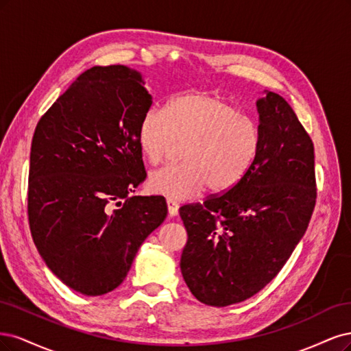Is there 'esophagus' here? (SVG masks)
<instances>
[{"label": "esophagus", "instance_id": "1", "mask_svg": "<svg viewBox=\"0 0 351 351\" xmlns=\"http://www.w3.org/2000/svg\"><path fill=\"white\" fill-rule=\"evenodd\" d=\"M167 211H169V216H172V217H175V216H178V213H179V204H178V201H175V199H171V198H167Z\"/></svg>", "mask_w": 351, "mask_h": 351}]
</instances>
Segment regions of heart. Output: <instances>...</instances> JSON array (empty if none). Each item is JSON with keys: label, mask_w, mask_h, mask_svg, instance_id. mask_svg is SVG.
<instances>
[{"label": "heart", "mask_w": 351, "mask_h": 351, "mask_svg": "<svg viewBox=\"0 0 351 351\" xmlns=\"http://www.w3.org/2000/svg\"><path fill=\"white\" fill-rule=\"evenodd\" d=\"M184 144V163L157 169L149 178L156 194L189 199L210 188H234L250 173L261 150L258 122L220 96L189 93L175 97L167 109L153 108L138 125V144L152 165L166 162Z\"/></svg>", "instance_id": "heart-1"}]
</instances>
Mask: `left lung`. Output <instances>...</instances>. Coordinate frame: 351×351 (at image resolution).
Returning a JSON list of instances; mask_svg holds the SVG:
<instances>
[{
    "label": "left lung",
    "instance_id": "obj_1",
    "mask_svg": "<svg viewBox=\"0 0 351 351\" xmlns=\"http://www.w3.org/2000/svg\"><path fill=\"white\" fill-rule=\"evenodd\" d=\"M261 150L234 188L179 208L188 233L180 269L208 306L252 298L285 267L316 202L313 143L280 95L256 101Z\"/></svg>",
    "mask_w": 351,
    "mask_h": 351
}]
</instances>
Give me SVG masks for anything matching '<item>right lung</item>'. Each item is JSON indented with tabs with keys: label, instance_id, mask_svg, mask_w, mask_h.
Listing matches in <instances>:
<instances>
[{
	"label": "right lung",
	"instance_id": "right-lung-1",
	"mask_svg": "<svg viewBox=\"0 0 351 351\" xmlns=\"http://www.w3.org/2000/svg\"><path fill=\"white\" fill-rule=\"evenodd\" d=\"M152 104L140 73L93 66L56 99L33 134V242L52 273L82 295L117 289L145 237L166 219L163 197H130L145 179L138 125Z\"/></svg>",
	"mask_w": 351,
	"mask_h": 351
}]
</instances>
